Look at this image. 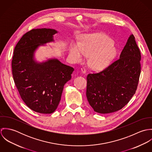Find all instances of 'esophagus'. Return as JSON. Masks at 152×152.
Returning <instances> with one entry per match:
<instances>
[{
    "instance_id": "esophagus-1",
    "label": "esophagus",
    "mask_w": 152,
    "mask_h": 152,
    "mask_svg": "<svg viewBox=\"0 0 152 152\" xmlns=\"http://www.w3.org/2000/svg\"><path fill=\"white\" fill-rule=\"evenodd\" d=\"M81 72H82L83 74H86V72H87V70H86V69L85 68H82L81 69Z\"/></svg>"
}]
</instances>
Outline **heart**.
I'll return each instance as SVG.
<instances>
[{
    "mask_svg": "<svg viewBox=\"0 0 152 152\" xmlns=\"http://www.w3.org/2000/svg\"><path fill=\"white\" fill-rule=\"evenodd\" d=\"M118 54L113 41L101 33L86 34L78 44L72 43L69 48V56L73 61L82 62L86 56H90L89 65L96 70L108 67Z\"/></svg>",
    "mask_w": 152,
    "mask_h": 152,
    "instance_id": "heart-1",
    "label": "heart"
}]
</instances>
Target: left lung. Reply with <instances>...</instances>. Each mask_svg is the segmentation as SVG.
<instances>
[{
    "mask_svg": "<svg viewBox=\"0 0 152 152\" xmlns=\"http://www.w3.org/2000/svg\"><path fill=\"white\" fill-rule=\"evenodd\" d=\"M140 60V50L131 34L118 60L103 71L87 75V99L95 112L112 113L129 102L138 85Z\"/></svg>",
    "mask_w": 152,
    "mask_h": 152,
    "instance_id": "8db88e82",
    "label": "left lung"
}]
</instances>
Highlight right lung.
Returning <instances> with one entry per match:
<instances>
[{"mask_svg": "<svg viewBox=\"0 0 152 152\" xmlns=\"http://www.w3.org/2000/svg\"><path fill=\"white\" fill-rule=\"evenodd\" d=\"M57 33L51 28L32 29L22 36L14 50L12 68L15 85L26 105L40 113L56 110L74 70L56 58L43 63L34 60L38 47L54 42L53 35Z\"/></svg>", "mask_w": 152, "mask_h": 152, "instance_id": "obj_1", "label": "right lung"}]
</instances>
